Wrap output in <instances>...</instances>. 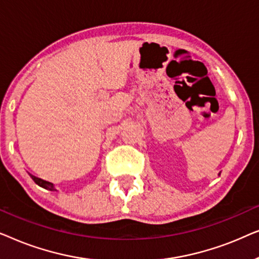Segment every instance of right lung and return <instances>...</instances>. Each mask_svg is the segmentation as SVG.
I'll return each instance as SVG.
<instances>
[{
	"label": "right lung",
	"instance_id": "obj_1",
	"mask_svg": "<svg viewBox=\"0 0 259 259\" xmlns=\"http://www.w3.org/2000/svg\"><path fill=\"white\" fill-rule=\"evenodd\" d=\"M30 177H31V179H33L34 182L37 184L38 186L44 187V189H46V190H49V191H55L54 186H53V184H52V183L46 182V180L41 179V178H37V177H35V176H33V175H30Z\"/></svg>",
	"mask_w": 259,
	"mask_h": 259
}]
</instances>
